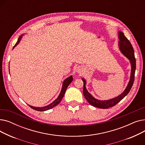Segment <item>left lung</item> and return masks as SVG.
I'll return each instance as SVG.
<instances>
[{
    "label": "left lung",
    "mask_w": 145,
    "mask_h": 145,
    "mask_svg": "<svg viewBox=\"0 0 145 145\" xmlns=\"http://www.w3.org/2000/svg\"><path fill=\"white\" fill-rule=\"evenodd\" d=\"M119 34V47L120 52L123 55H124L129 60L131 65V73L130 80L128 83V85L126 88L125 90L123 91V93H121L118 96L114 97L111 99L107 101H99L96 99L89 92H88V90L86 88V82L85 79L83 78L82 80L83 82V93L87 101L95 107L101 108V109H108L113 106H115L117 103H118L121 100L128 94L129 91L131 90L135 79V73L136 71V59L135 57V52L132 46L129 42V40L127 39L124 35V33L121 32H118Z\"/></svg>",
    "instance_id": "left-lung-1"
}]
</instances>
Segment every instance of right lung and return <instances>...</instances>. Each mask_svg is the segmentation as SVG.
<instances>
[{"mask_svg":"<svg viewBox=\"0 0 145 145\" xmlns=\"http://www.w3.org/2000/svg\"><path fill=\"white\" fill-rule=\"evenodd\" d=\"M24 36V35H22L19 37V39L18 40V42H16V43L15 44V45L14 46L13 48L16 46L19 43L22 36ZM73 80V77L72 76H70L69 77H68L67 78H66L63 82V85H62V89H61V91H60V93L59 94V95L58 96L57 98L56 99H55L54 101H53L52 103L48 105V106H44V107H34V106H30V105H29L30 108H31L32 109L35 110H37V111H46V110H48L49 109H50L53 108H54L55 106H56V105H57L60 102V101H62V98L63 97L64 95H65V92L66 90V89L68 87V86L69 85L71 84V83L72 82Z\"/></svg>","mask_w":145,"mask_h":145,"instance_id":"1","label":"right lung"}]
</instances>
